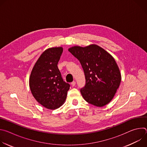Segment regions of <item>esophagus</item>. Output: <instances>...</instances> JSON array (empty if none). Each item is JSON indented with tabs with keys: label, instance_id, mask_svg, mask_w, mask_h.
Listing matches in <instances>:
<instances>
[{
	"label": "esophagus",
	"instance_id": "34e87169",
	"mask_svg": "<svg viewBox=\"0 0 147 147\" xmlns=\"http://www.w3.org/2000/svg\"><path fill=\"white\" fill-rule=\"evenodd\" d=\"M76 81H73L72 82H71V86H73V87H74V86H76Z\"/></svg>",
	"mask_w": 147,
	"mask_h": 147
}]
</instances>
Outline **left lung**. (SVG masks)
<instances>
[{
    "instance_id": "1",
    "label": "left lung",
    "mask_w": 147,
    "mask_h": 147,
    "mask_svg": "<svg viewBox=\"0 0 147 147\" xmlns=\"http://www.w3.org/2000/svg\"><path fill=\"white\" fill-rule=\"evenodd\" d=\"M69 51L80 62L86 83L81 94L87 102L102 107L113 98L121 82V74L113 57L100 47L74 46Z\"/></svg>"
}]
</instances>
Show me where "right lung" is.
I'll return each instance as SVG.
<instances>
[{
    "instance_id": "obj_1",
    "label": "right lung",
    "mask_w": 147,
    "mask_h": 147,
    "mask_svg": "<svg viewBox=\"0 0 147 147\" xmlns=\"http://www.w3.org/2000/svg\"><path fill=\"white\" fill-rule=\"evenodd\" d=\"M62 52L61 47L50 48L43 52L34 65L29 79L33 96L48 109L60 107L70 88L69 84L62 79L57 67Z\"/></svg>"
}]
</instances>
